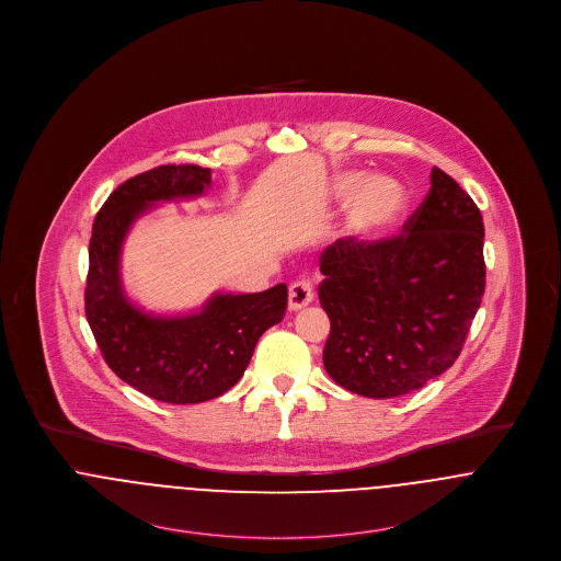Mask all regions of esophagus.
I'll list each match as a JSON object with an SVG mask.
<instances>
[{
  "instance_id": "34e87169",
  "label": "esophagus",
  "mask_w": 561,
  "mask_h": 561,
  "mask_svg": "<svg viewBox=\"0 0 561 561\" xmlns=\"http://www.w3.org/2000/svg\"><path fill=\"white\" fill-rule=\"evenodd\" d=\"M312 287H310V283H306V280H296L294 285H289V294H287V308L291 310V312H296V310H302L305 306L310 305L312 302Z\"/></svg>"
}]
</instances>
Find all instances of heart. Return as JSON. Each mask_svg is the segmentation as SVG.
<instances>
[{"label":"heart","mask_w":561,"mask_h":561,"mask_svg":"<svg viewBox=\"0 0 561 561\" xmlns=\"http://www.w3.org/2000/svg\"><path fill=\"white\" fill-rule=\"evenodd\" d=\"M364 171H345L334 178L332 193L339 202L354 199L350 209V231L362 238H375L390 231L408 211L405 186L392 178H373Z\"/></svg>","instance_id":"b5f03b06"}]
</instances>
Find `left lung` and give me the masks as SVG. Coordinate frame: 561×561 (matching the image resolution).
<instances>
[{
	"mask_svg": "<svg viewBox=\"0 0 561 561\" xmlns=\"http://www.w3.org/2000/svg\"><path fill=\"white\" fill-rule=\"evenodd\" d=\"M482 247L478 205L437 167L401 236L328 247L319 256L328 375L359 397L394 399L448 370L484 296Z\"/></svg>",
	"mask_w": 561,
	"mask_h": 561,
	"instance_id": "left-lung-1",
	"label": "left lung"
}]
</instances>
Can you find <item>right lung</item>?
Returning <instances> with one entry per match:
<instances>
[{
	"mask_svg": "<svg viewBox=\"0 0 561 561\" xmlns=\"http://www.w3.org/2000/svg\"><path fill=\"white\" fill-rule=\"evenodd\" d=\"M211 184V169L162 164L119 184L96 214L90 240L85 317L108 368L162 403L211 401L244 375L259 336L287 308V285L261 294H214L199 312L160 317L133 305L119 256L130 225L158 202L191 199Z\"/></svg>",
	"mask_w": 561,
	"mask_h": 561,
	"instance_id": "obj_1",
	"label": "right lung"
}]
</instances>
